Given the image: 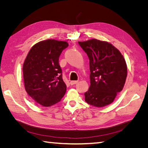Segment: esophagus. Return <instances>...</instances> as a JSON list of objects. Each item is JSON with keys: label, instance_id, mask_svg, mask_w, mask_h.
Here are the masks:
<instances>
[{"label": "esophagus", "instance_id": "esophagus-1", "mask_svg": "<svg viewBox=\"0 0 148 148\" xmlns=\"http://www.w3.org/2000/svg\"><path fill=\"white\" fill-rule=\"evenodd\" d=\"M78 83V81H71V82H70V84H71V85L75 84H77V83Z\"/></svg>", "mask_w": 148, "mask_h": 148}]
</instances>
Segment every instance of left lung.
I'll list each match as a JSON object with an SVG mask.
<instances>
[{"label":"left lung","mask_w":148,"mask_h":148,"mask_svg":"<svg viewBox=\"0 0 148 148\" xmlns=\"http://www.w3.org/2000/svg\"><path fill=\"white\" fill-rule=\"evenodd\" d=\"M89 60L90 86L85 101L95 107L112 102L123 89L127 76L126 62L117 48L96 39L78 42Z\"/></svg>","instance_id":"1"}]
</instances>
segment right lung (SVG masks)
Segmentation results:
<instances>
[{
  "label": "right lung",
  "instance_id": "obj_1",
  "mask_svg": "<svg viewBox=\"0 0 148 148\" xmlns=\"http://www.w3.org/2000/svg\"><path fill=\"white\" fill-rule=\"evenodd\" d=\"M68 46L65 41L47 39L36 44L28 53L23 66L25 87L40 105L50 107L65 95L66 86L59 59Z\"/></svg>",
  "mask_w": 148,
  "mask_h": 148
}]
</instances>
